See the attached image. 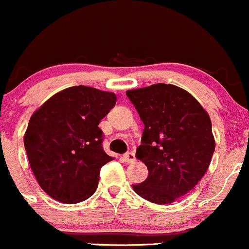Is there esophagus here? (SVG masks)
<instances>
[{"instance_id": "34e87169", "label": "esophagus", "mask_w": 249, "mask_h": 249, "mask_svg": "<svg viewBox=\"0 0 249 249\" xmlns=\"http://www.w3.org/2000/svg\"><path fill=\"white\" fill-rule=\"evenodd\" d=\"M123 158H124V161L127 162V164H132V162L136 161V157H135L134 153H131V152L124 154V157Z\"/></svg>"}]
</instances>
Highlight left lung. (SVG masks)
Listing matches in <instances>:
<instances>
[{
  "instance_id": "8db88e82",
  "label": "left lung",
  "mask_w": 249,
  "mask_h": 249,
  "mask_svg": "<svg viewBox=\"0 0 249 249\" xmlns=\"http://www.w3.org/2000/svg\"><path fill=\"white\" fill-rule=\"evenodd\" d=\"M126 96L144 124L136 158L148 167L135 193L167 205L189 193L207 171L214 137L207 112L188 91L172 84L127 90Z\"/></svg>"
}]
</instances>
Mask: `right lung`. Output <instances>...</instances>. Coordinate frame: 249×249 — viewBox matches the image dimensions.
Masks as SVG:
<instances>
[{"label": "right lung", "instance_id": "add662e5", "mask_svg": "<svg viewBox=\"0 0 249 249\" xmlns=\"http://www.w3.org/2000/svg\"><path fill=\"white\" fill-rule=\"evenodd\" d=\"M113 92L84 85L67 88L44 102L30 119L24 144L42 189L54 200L89 199L100 170L113 160L102 148V118L115 106Z\"/></svg>", "mask_w": 249, "mask_h": 249}]
</instances>
